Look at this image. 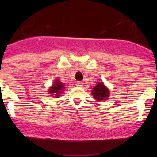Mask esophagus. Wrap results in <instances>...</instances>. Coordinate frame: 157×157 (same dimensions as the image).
<instances>
[{
    "mask_svg": "<svg viewBox=\"0 0 157 157\" xmlns=\"http://www.w3.org/2000/svg\"><path fill=\"white\" fill-rule=\"evenodd\" d=\"M76 85H77V86H83V82L77 81V82H76Z\"/></svg>",
    "mask_w": 157,
    "mask_h": 157,
    "instance_id": "esophagus-1",
    "label": "esophagus"
}]
</instances>
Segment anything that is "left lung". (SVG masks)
<instances>
[{"label":"left lung","instance_id":"1","mask_svg":"<svg viewBox=\"0 0 157 157\" xmlns=\"http://www.w3.org/2000/svg\"><path fill=\"white\" fill-rule=\"evenodd\" d=\"M93 95L95 99L101 101L102 99H107L109 96V90L102 83H99L93 90Z\"/></svg>","mask_w":157,"mask_h":157}]
</instances>
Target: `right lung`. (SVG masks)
<instances>
[{
    "label": "right lung",
    "instance_id": "obj_1",
    "mask_svg": "<svg viewBox=\"0 0 157 157\" xmlns=\"http://www.w3.org/2000/svg\"><path fill=\"white\" fill-rule=\"evenodd\" d=\"M64 85L59 81V80H56L55 82L54 83V84L52 85V87L49 90V93L52 95H55V97L58 98L60 96V93H61V92L64 91Z\"/></svg>",
    "mask_w": 157,
    "mask_h": 157
}]
</instances>
